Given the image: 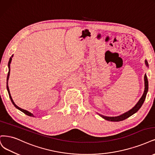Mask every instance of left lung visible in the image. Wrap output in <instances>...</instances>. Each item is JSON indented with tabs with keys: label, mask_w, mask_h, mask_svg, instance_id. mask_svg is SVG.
<instances>
[{
	"label": "left lung",
	"mask_w": 155,
	"mask_h": 155,
	"mask_svg": "<svg viewBox=\"0 0 155 155\" xmlns=\"http://www.w3.org/2000/svg\"><path fill=\"white\" fill-rule=\"evenodd\" d=\"M146 65L148 67V63H147V61H146ZM144 81H145L144 92H143V94L142 96V97L140 99L139 101H138V102L137 103V104L131 110H130L126 112V113H124V114L120 115L117 116V117H106V116H104V115H100V114H99V115L101 117H102L103 119L107 120H109V121L119 122V121L123 120H124L127 118H128V117H130L132 115L135 114L136 112L141 108L142 105L143 104V102H144L146 97V94H147V91H148V81H147L146 74H145V76H144Z\"/></svg>",
	"instance_id": "1"
}]
</instances>
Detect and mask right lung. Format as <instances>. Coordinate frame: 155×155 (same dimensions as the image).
Listing matches in <instances>:
<instances>
[{"label": "right lung", "mask_w": 155, "mask_h": 155, "mask_svg": "<svg viewBox=\"0 0 155 155\" xmlns=\"http://www.w3.org/2000/svg\"><path fill=\"white\" fill-rule=\"evenodd\" d=\"M12 57H13V55L12 56V57H11L10 58H9V62H8V67H9V72H8V76H7V90H8V94H9V98H10V99H11V101H12V103L13 104V105L15 106L16 108H17V109H18L19 110H20L21 111H22L23 113H24L25 114H26L27 115H28V116H31V117H34V115L32 114L31 113H30L29 111H27V110H24V109H22V108H19L18 106H17L15 104V103H14V101H13V99H12V96H11V94H10V92H9V87H8V79H9V73H10V63H11V61H12Z\"/></svg>", "instance_id": "1"}]
</instances>
